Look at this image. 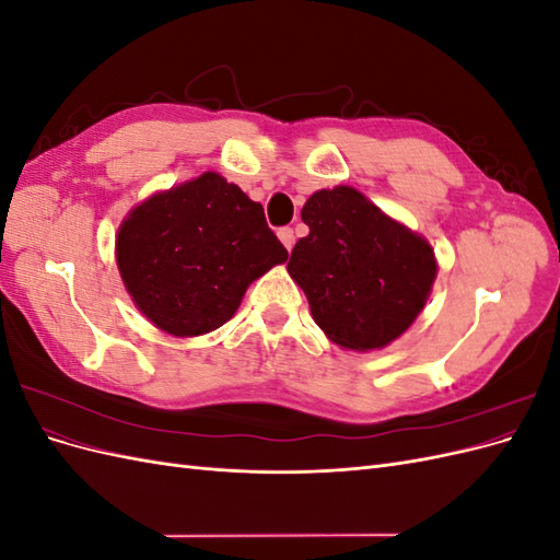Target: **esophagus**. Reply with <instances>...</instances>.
I'll return each instance as SVG.
<instances>
[{
    "label": "esophagus",
    "instance_id": "34e87169",
    "mask_svg": "<svg viewBox=\"0 0 560 560\" xmlns=\"http://www.w3.org/2000/svg\"><path fill=\"white\" fill-rule=\"evenodd\" d=\"M278 238H280V243H282L287 249H292V247H294V229H290V226L280 229V231H278Z\"/></svg>",
    "mask_w": 560,
    "mask_h": 560
}]
</instances>
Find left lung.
Here are the masks:
<instances>
[{
	"label": "left lung",
	"instance_id": "left-lung-1",
	"mask_svg": "<svg viewBox=\"0 0 560 560\" xmlns=\"http://www.w3.org/2000/svg\"><path fill=\"white\" fill-rule=\"evenodd\" d=\"M311 233L287 270L329 341L385 348L413 325L436 278L432 245L352 186L315 191L301 210Z\"/></svg>",
	"mask_w": 560,
	"mask_h": 560
}]
</instances>
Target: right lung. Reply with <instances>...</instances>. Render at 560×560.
<instances>
[{
	"mask_svg": "<svg viewBox=\"0 0 560 560\" xmlns=\"http://www.w3.org/2000/svg\"><path fill=\"white\" fill-rule=\"evenodd\" d=\"M287 257L259 202L217 173L147 198L116 233V266L135 306L173 336L222 327L247 287Z\"/></svg>",
	"mask_w": 560,
	"mask_h": 560,
	"instance_id": "right-lung-1",
	"label": "right lung"
}]
</instances>
